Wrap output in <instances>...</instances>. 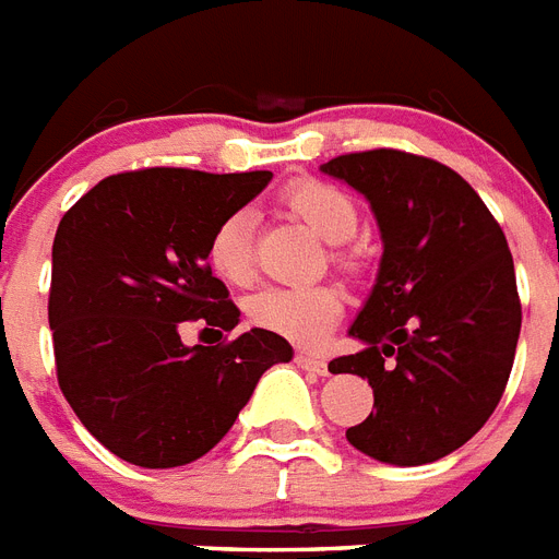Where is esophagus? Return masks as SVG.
Masks as SVG:
<instances>
[{
  "mask_svg": "<svg viewBox=\"0 0 559 559\" xmlns=\"http://www.w3.org/2000/svg\"><path fill=\"white\" fill-rule=\"evenodd\" d=\"M297 366L300 369H306V372H314V374H329V364H325L323 357L317 355H308V352H297Z\"/></svg>",
  "mask_w": 559,
  "mask_h": 559,
  "instance_id": "1",
  "label": "esophagus"
}]
</instances>
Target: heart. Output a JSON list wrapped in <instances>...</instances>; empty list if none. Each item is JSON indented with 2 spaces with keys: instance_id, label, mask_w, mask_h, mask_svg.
I'll list each match as a JSON object with an SVG mask.
<instances>
[{
  "instance_id": "heart-1",
  "label": "heart",
  "mask_w": 559,
  "mask_h": 559,
  "mask_svg": "<svg viewBox=\"0 0 559 559\" xmlns=\"http://www.w3.org/2000/svg\"><path fill=\"white\" fill-rule=\"evenodd\" d=\"M285 210L300 216L325 242H346L357 230V207L349 195L320 178H297L283 190ZM332 262L346 274L357 271V257L334 248ZM210 271L227 285H248L253 280V213L230 210L207 239ZM248 320L257 329L280 334L285 341L314 346L341 323L346 297L334 283L267 285L248 300Z\"/></svg>"
}]
</instances>
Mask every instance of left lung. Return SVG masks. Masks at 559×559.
I'll return each mask as SVG.
<instances>
[{
    "mask_svg": "<svg viewBox=\"0 0 559 559\" xmlns=\"http://www.w3.org/2000/svg\"><path fill=\"white\" fill-rule=\"evenodd\" d=\"M323 173L369 199L383 236L381 274L349 332L366 349L329 364L374 392L346 439L378 462H436L473 439L506 392L522 323L508 239L439 160L366 150Z\"/></svg>",
    "mask_w": 559,
    "mask_h": 559,
    "instance_id": "obj_1",
    "label": "left lung"
}]
</instances>
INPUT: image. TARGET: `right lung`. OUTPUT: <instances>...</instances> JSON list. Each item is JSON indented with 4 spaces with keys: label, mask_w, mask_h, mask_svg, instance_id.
<instances>
[{
    "label": "right lung",
    "mask_w": 559,
    "mask_h": 559,
    "mask_svg": "<svg viewBox=\"0 0 559 559\" xmlns=\"http://www.w3.org/2000/svg\"><path fill=\"white\" fill-rule=\"evenodd\" d=\"M267 181V169H129L60 218L48 292L57 383L83 427L123 462L202 459L262 372L292 360L288 341L265 329L227 341L239 308L207 265L213 227ZM187 322L216 331L219 343L185 347Z\"/></svg>",
    "instance_id": "add662e5"
}]
</instances>
